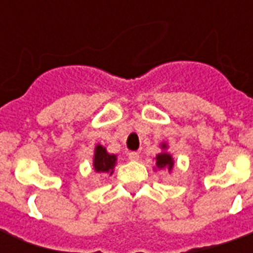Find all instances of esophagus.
I'll return each instance as SVG.
<instances>
[{"label":"esophagus","instance_id":"1","mask_svg":"<svg viewBox=\"0 0 253 253\" xmlns=\"http://www.w3.org/2000/svg\"><path fill=\"white\" fill-rule=\"evenodd\" d=\"M127 156H128V159L131 160V161H138V159H139V154L137 152H128Z\"/></svg>","mask_w":253,"mask_h":253}]
</instances>
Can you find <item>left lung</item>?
<instances>
[{
  "instance_id": "obj_1",
  "label": "left lung",
  "mask_w": 253,
  "mask_h": 253,
  "mask_svg": "<svg viewBox=\"0 0 253 253\" xmlns=\"http://www.w3.org/2000/svg\"><path fill=\"white\" fill-rule=\"evenodd\" d=\"M163 148H165V145H163ZM156 165L157 168H168V170H170L173 167V160L170 157V154L161 153L156 157Z\"/></svg>"
}]
</instances>
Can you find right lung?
<instances>
[{
  "label": "right lung",
  "instance_id": "1",
  "mask_svg": "<svg viewBox=\"0 0 253 253\" xmlns=\"http://www.w3.org/2000/svg\"><path fill=\"white\" fill-rule=\"evenodd\" d=\"M115 154L107 153L105 148H103L101 145L96 146L93 159V167L96 172H110V175H112V169L115 167Z\"/></svg>",
  "mask_w": 253,
  "mask_h": 253
}]
</instances>
